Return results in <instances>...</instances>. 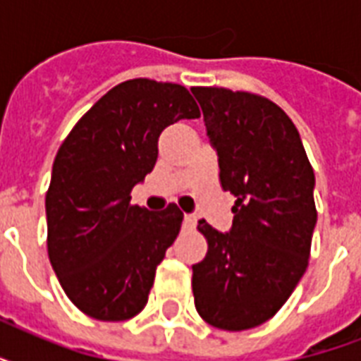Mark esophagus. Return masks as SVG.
<instances>
[{
	"mask_svg": "<svg viewBox=\"0 0 361 361\" xmlns=\"http://www.w3.org/2000/svg\"><path fill=\"white\" fill-rule=\"evenodd\" d=\"M183 225H185V228H195L197 226V217L195 215H185L183 217Z\"/></svg>",
	"mask_w": 361,
	"mask_h": 361,
	"instance_id": "esophagus-1",
	"label": "esophagus"
}]
</instances>
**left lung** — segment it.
Returning a JSON list of instances; mask_svg holds the SVG:
<instances>
[{
    "instance_id": "obj_1",
    "label": "left lung",
    "mask_w": 361,
    "mask_h": 361,
    "mask_svg": "<svg viewBox=\"0 0 361 361\" xmlns=\"http://www.w3.org/2000/svg\"><path fill=\"white\" fill-rule=\"evenodd\" d=\"M219 157L223 191L236 197L231 232L198 221L208 240L192 266L198 314L219 330L264 324L305 274L317 225L314 172L296 125L269 99L192 87Z\"/></svg>"
}]
</instances>
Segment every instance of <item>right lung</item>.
<instances>
[{"label":"right lung","instance_id":"obj_1","mask_svg":"<svg viewBox=\"0 0 361 361\" xmlns=\"http://www.w3.org/2000/svg\"><path fill=\"white\" fill-rule=\"evenodd\" d=\"M195 118L187 87L135 78L99 99L59 146L47 191L48 258L87 317L120 322L146 307L183 214L176 204L157 214L133 206L130 191L155 166L159 135Z\"/></svg>","mask_w":361,"mask_h":361}]
</instances>
